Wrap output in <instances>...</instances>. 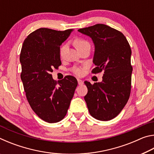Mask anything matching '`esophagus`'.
I'll return each instance as SVG.
<instances>
[{
  "label": "esophagus",
  "mask_w": 154,
  "mask_h": 154,
  "mask_svg": "<svg viewBox=\"0 0 154 154\" xmlns=\"http://www.w3.org/2000/svg\"><path fill=\"white\" fill-rule=\"evenodd\" d=\"M77 82H78V84H79V85H82L83 83V81L79 79H77Z\"/></svg>",
  "instance_id": "1"
}]
</instances>
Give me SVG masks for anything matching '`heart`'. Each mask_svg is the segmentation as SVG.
I'll list each match as a JSON object with an SVG mask.
<instances>
[{
	"instance_id": "1",
	"label": "heart",
	"mask_w": 154,
	"mask_h": 154,
	"mask_svg": "<svg viewBox=\"0 0 154 154\" xmlns=\"http://www.w3.org/2000/svg\"><path fill=\"white\" fill-rule=\"evenodd\" d=\"M88 44H89V43H88L87 41L82 39V38H77V39H75L74 41V45L75 47H76L77 49L82 48V47H83V45H88ZM66 45H64L60 48V55H62V54H63L64 50L66 49ZM72 71L75 75H81L82 74V70L79 67H74L73 69H72Z\"/></svg>"
}]
</instances>
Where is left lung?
I'll list each match as a JSON object with an SVG mask.
<instances>
[{"mask_svg":"<svg viewBox=\"0 0 154 154\" xmlns=\"http://www.w3.org/2000/svg\"><path fill=\"white\" fill-rule=\"evenodd\" d=\"M79 32L94 44L93 73L103 71V81L91 84L85 81L84 96L90 113L100 121L113 119L128 100L131 90V49L125 36L109 26L98 24L81 28Z\"/></svg>","mask_w":154,"mask_h":154,"instance_id":"left-lung-1","label":"left lung"}]
</instances>
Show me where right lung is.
<instances>
[{
	"mask_svg": "<svg viewBox=\"0 0 154 154\" xmlns=\"http://www.w3.org/2000/svg\"><path fill=\"white\" fill-rule=\"evenodd\" d=\"M72 31L39 28L26 38L21 50V79L26 98L34 112L48 123L64 118L77 86L74 77L57 82L51 74L61 65L60 48Z\"/></svg>",
	"mask_w": 154,
	"mask_h": 154,
	"instance_id": "add662e5",
	"label": "right lung"
}]
</instances>
